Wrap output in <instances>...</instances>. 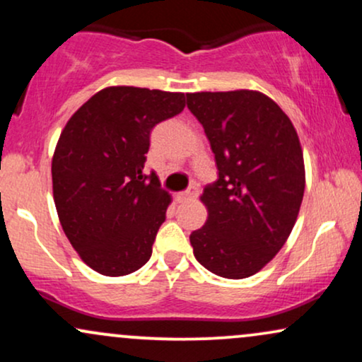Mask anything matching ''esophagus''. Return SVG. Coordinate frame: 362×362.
Returning <instances> with one entry per match:
<instances>
[{
	"label": "esophagus",
	"mask_w": 362,
	"mask_h": 362,
	"mask_svg": "<svg viewBox=\"0 0 362 362\" xmlns=\"http://www.w3.org/2000/svg\"><path fill=\"white\" fill-rule=\"evenodd\" d=\"M197 195H199V187L192 185V187H189L185 192L178 194V199H180V201H192V199L197 197Z\"/></svg>",
	"instance_id": "esophagus-1"
}]
</instances>
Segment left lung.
<instances>
[{"instance_id": "1", "label": "left lung", "mask_w": 362, "mask_h": 362, "mask_svg": "<svg viewBox=\"0 0 362 362\" xmlns=\"http://www.w3.org/2000/svg\"><path fill=\"white\" fill-rule=\"evenodd\" d=\"M204 127L218 180L201 201L207 221L190 235L195 259L226 279L257 274L293 231L305 194L300 138L272 98L255 90L187 93Z\"/></svg>"}]
</instances>
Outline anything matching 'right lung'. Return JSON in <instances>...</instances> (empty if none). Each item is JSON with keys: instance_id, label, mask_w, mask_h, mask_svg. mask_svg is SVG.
I'll list each match as a JSON object with an SVG mask.
<instances>
[{"instance_id": "1", "label": "right lung", "mask_w": 362, "mask_h": 362, "mask_svg": "<svg viewBox=\"0 0 362 362\" xmlns=\"http://www.w3.org/2000/svg\"><path fill=\"white\" fill-rule=\"evenodd\" d=\"M184 93L109 86L62 129L52 156V194L69 243L88 267L117 277L149 260L172 197L144 175L151 129L180 114Z\"/></svg>"}]
</instances>
